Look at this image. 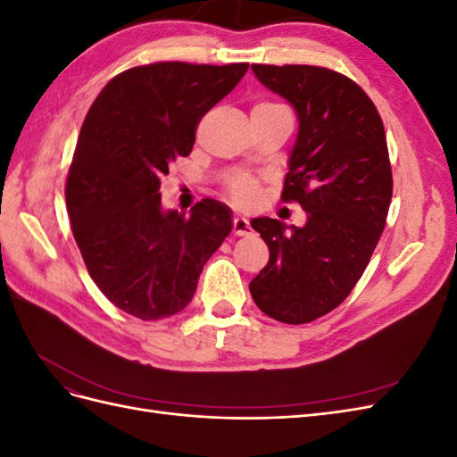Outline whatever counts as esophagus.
Listing matches in <instances>:
<instances>
[{
  "mask_svg": "<svg viewBox=\"0 0 457 457\" xmlns=\"http://www.w3.org/2000/svg\"><path fill=\"white\" fill-rule=\"evenodd\" d=\"M232 230L237 237H247V234H252V225L250 220H247L245 217H234V223H232Z\"/></svg>",
  "mask_w": 457,
  "mask_h": 457,
  "instance_id": "obj_1",
  "label": "esophagus"
}]
</instances>
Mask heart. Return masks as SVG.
Wrapping results in <instances>:
<instances>
[{"label":"heart","mask_w":457,"mask_h":457,"mask_svg":"<svg viewBox=\"0 0 457 457\" xmlns=\"http://www.w3.org/2000/svg\"><path fill=\"white\" fill-rule=\"evenodd\" d=\"M228 196L237 205L250 207L259 200V185L252 177H238L228 185Z\"/></svg>","instance_id":"obj_1"}]
</instances>
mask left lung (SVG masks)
Segmentation results:
<instances>
[{"mask_svg":"<svg viewBox=\"0 0 457 457\" xmlns=\"http://www.w3.org/2000/svg\"><path fill=\"white\" fill-rule=\"evenodd\" d=\"M252 71L297 114L282 200L299 202L307 223L252 219L270 255L250 292L274 320L305 324L341 305L379 242L393 196L385 129L376 104L343 74L307 64Z\"/></svg>","mask_w":457,"mask_h":457,"instance_id":"8db88e82","label":"left lung"}]
</instances>
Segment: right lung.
<instances>
[{"instance_id":"obj_1","label":"right lung","mask_w":457,"mask_h":457,"mask_svg":"<svg viewBox=\"0 0 457 457\" xmlns=\"http://www.w3.org/2000/svg\"><path fill=\"white\" fill-rule=\"evenodd\" d=\"M247 66L129 68L108 81L81 126L66 181L74 238L96 287L141 320L181 312L232 230L227 204L205 198L188 215L163 210L160 187Z\"/></svg>"}]
</instances>
